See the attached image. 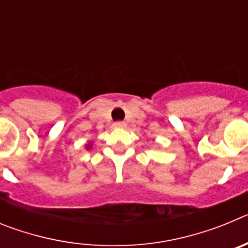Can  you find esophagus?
Masks as SVG:
<instances>
[{"mask_svg":"<svg viewBox=\"0 0 248 248\" xmlns=\"http://www.w3.org/2000/svg\"><path fill=\"white\" fill-rule=\"evenodd\" d=\"M113 126L115 129H124L126 128V124L124 122H117V123H114Z\"/></svg>","mask_w":248,"mask_h":248,"instance_id":"1","label":"esophagus"}]
</instances>
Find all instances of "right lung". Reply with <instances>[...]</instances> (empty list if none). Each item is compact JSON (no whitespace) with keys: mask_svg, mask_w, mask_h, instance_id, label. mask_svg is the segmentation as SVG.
<instances>
[{"mask_svg":"<svg viewBox=\"0 0 248 248\" xmlns=\"http://www.w3.org/2000/svg\"><path fill=\"white\" fill-rule=\"evenodd\" d=\"M92 146H93V143H92V141H89V143L85 145V149H91Z\"/></svg>","mask_w":248,"mask_h":248,"instance_id":"1","label":"right lung"}]
</instances>
